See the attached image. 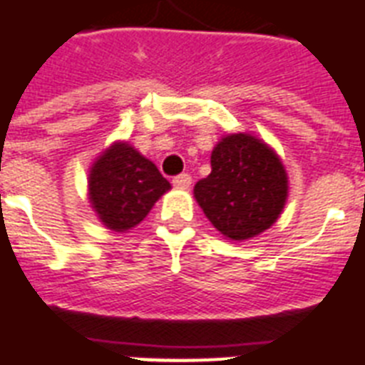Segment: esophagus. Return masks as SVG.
I'll use <instances>...</instances> for the list:
<instances>
[{
	"label": "esophagus",
	"mask_w": 365,
	"mask_h": 365,
	"mask_svg": "<svg viewBox=\"0 0 365 365\" xmlns=\"http://www.w3.org/2000/svg\"><path fill=\"white\" fill-rule=\"evenodd\" d=\"M172 183H174V187L178 189H189L191 187V176H189V174H180V176H176L172 180Z\"/></svg>",
	"instance_id": "esophagus-1"
}]
</instances>
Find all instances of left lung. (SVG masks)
<instances>
[{
  "label": "left lung",
  "mask_w": 365,
  "mask_h": 365,
  "mask_svg": "<svg viewBox=\"0 0 365 365\" xmlns=\"http://www.w3.org/2000/svg\"><path fill=\"white\" fill-rule=\"evenodd\" d=\"M210 166L193 195L223 239L244 242L277 223L289 182L282 159L269 143L250 132L227 134L212 149Z\"/></svg>",
  "instance_id": "left-lung-1"
}]
</instances>
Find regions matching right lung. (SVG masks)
<instances>
[{
    "label": "right lung",
    "instance_id": "obj_1",
    "mask_svg": "<svg viewBox=\"0 0 365 365\" xmlns=\"http://www.w3.org/2000/svg\"><path fill=\"white\" fill-rule=\"evenodd\" d=\"M170 183L134 145L117 140L88 168V202L102 225L126 233L143 222Z\"/></svg>",
    "mask_w": 365,
    "mask_h": 365
}]
</instances>
